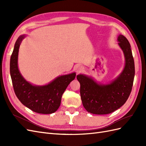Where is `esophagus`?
<instances>
[{"label":"esophagus","instance_id":"1","mask_svg":"<svg viewBox=\"0 0 146 146\" xmlns=\"http://www.w3.org/2000/svg\"><path fill=\"white\" fill-rule=\"evenodd\" d=\"M83 69V66L81 65H78L77 66V68H76V71L77 73H80L82 71Z\"/></svg>","mask_w":146,"mask_h":146}]
</instances>
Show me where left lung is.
Here are the masks:
<instances>
[{
  "label": "left lung",
  "mask_w": 146,
  "mask_h": 146,
  "mask_svg": "<svg viewBox=\"0 0 146 146\" xmlns=\"http://www.w3.org/2000/svg\"><path fill=\"white\" fill-rule=\"evenodd\" d=\"M117 41L124 55L125 65L121 73L114 80L104 84L85 74L77 76L80 84L83 105L90 113H111L122 107L130 94L135 77V63L131 46L122 35H119Z\"/></svg>",
  "instance_id": "8db88e82"
}]
</instances>
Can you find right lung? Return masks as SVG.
I'll return each mask as SVG.
<instances>
[{
	"label": "right lung",
	"instance_id": "right-lung-1",
	"mask_svg": "<svg viewBox=\"0 0 146 146\" xmlns=\"http://www.w3.org/2000/svg\"><path fill=\"white\" fill-rule=\"evenodd\" d=\"M26 35L17 38L10 58V76L17 98L33 111L51 114L58 109L61 97L69 84L76 78V73L62 75L45 85H35L27 81L18 68V53L22 41Z\"/></svg>",
	"mask_w": 146,
	"mask_h": 146
}]
</instances>
